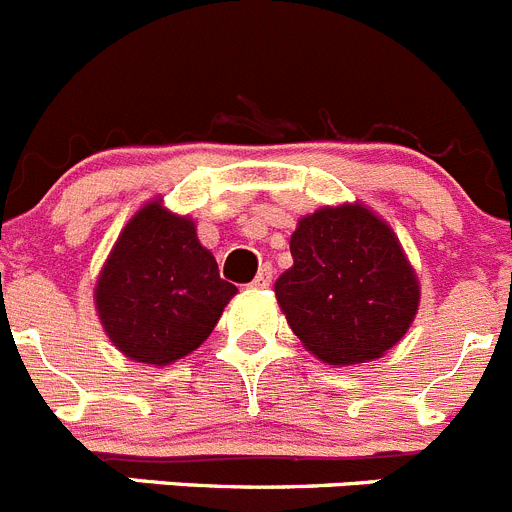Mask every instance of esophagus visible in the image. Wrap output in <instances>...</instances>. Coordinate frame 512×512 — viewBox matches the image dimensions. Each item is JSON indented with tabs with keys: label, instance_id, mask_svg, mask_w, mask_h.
<instances>
[{
	"label": "esophagus",
	"instance_id": "obj_1",
	"mask_svg": "<svg viewBox=\"0 0 512 512\" xmlns=\"http://www.w3.org/2000/svg\"><path fill=\"white\" fill-rule=\"evenodd\" d=\"M271 279H274V269H271L269 264H264L259 269V274H256V279L251 281V287L253 289H269Z\"/></svg>",
	"mask_w": 512,
	"mask_h": 512
}]
</instances>
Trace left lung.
<instances>
[{"instance_id":"obj_1","label":"left lung","mask_w":512,"mask_h":512,"mask_svg":"<svg viewBox=\"0 0 512 512\" xmlns=\"http://www.w3.org/2000/svg\"><path fill=\"white\" fill-rule=\"evenodd\" d=\"M294 266L274 292L304 348L330 365L381 358L411 327L419 279L396 233L363 205L304 215L292 233Z\"/></svg>"}]
</instances>
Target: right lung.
I'll return each instance as SVG.
<instances>
[{
	"instance_id": "obj_1",
	"label": "right lung",
	"mask_w": 512,
	"mask_h": 512,
	"mask_svg": "<svg viewBox=\"0 0 512 512\" xmlns=\"http://www.w3.org/2000/svg\"><path fill=\"white\" fill-rule=\"evenodd\" d=\"M236 292L200 246L195 223L152 200L126 223L103 264L96 309L126 358L170 365L208 340Z\"/></svg>"
}]
</instances>
